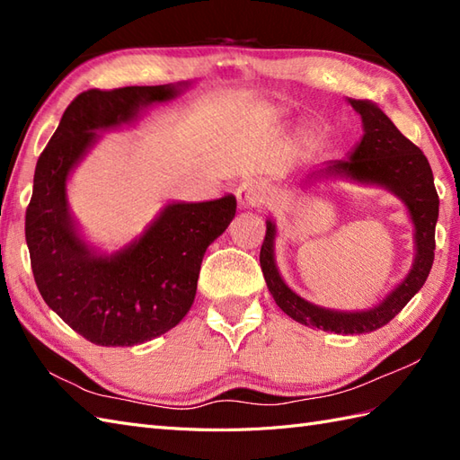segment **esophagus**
Segmentation results:
<instances>
[{"mask_svg":"<svg viewBox=\"0 0 460 460\" xmlns=\"http://www.w3.org/2000/svg\"><path fill=\"white\" fill-rule=\"evenodd\" d=\"M266 188L256 180H244L237 188V201L241 208H259L266 204Z\"/></svg>","mask_w":460,"mask_h":460,"instance_id":"esophagus-1","label":"esophagus"}]
</instances>
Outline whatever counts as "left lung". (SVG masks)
Wrapping results in <instances>:
<instances>
[{
    "label": "left lung",
    "instance_id": "obj_1",
    "mask_svg": "<svg viewBox=\"0 0 460 460\" xmlns=\"http://www.w3.org/2000/svg\"><path fill=\"white\" fill-rule=\"evenodd\" d=\"M349 102L362 117L365 137L349 160L335 163L325 172L345 174L358 181L384 186L405 201L415 226V247H418L411 272L386 300L370 312L343 314L317 307L296 296L280 279L274 264V226L270 221H266V234L261 247V269L274 302L297 323L335 331L341 335H360L392 322L425 284L435 259V223L439 217V196L435 190L429 160L421 148L415 146L408 137H403L398 127L375 103L362 100Z\"/></svg>",
    "mask_w": 460,
    "mask_h": 460
}]
</instances>
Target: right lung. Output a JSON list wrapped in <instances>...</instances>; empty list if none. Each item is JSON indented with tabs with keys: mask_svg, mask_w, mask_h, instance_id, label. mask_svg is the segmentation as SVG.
Masks as SVG:
<instances>
[{
	"mask_svg": "<svg viewBox=\"0 0 460 460\" xmlns=\"http://www.w3.org/2000/svg\"><path fill=\"white\" fill-rule=\"evenodd\" d=\"M176 93L174 85L82 92L37 160L25 213L31 269L47 305L95 345L133 347L176 327L194 304L206 249L237 209L233 196L172 204L141 239L113 256L92 254L74 233L64 184L95 131L129 121L141 105Z\"/></svg>",
	"mask_w": 460,
	"mask_h": 460,
	"instance_id": "add662e5",
	"label": "right lung"
}]
</instances>
